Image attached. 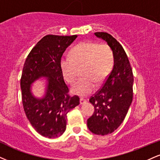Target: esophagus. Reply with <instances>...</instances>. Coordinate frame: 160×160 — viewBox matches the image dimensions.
<instances>
[{"label": "esophagus", "instance_id": "obj_1", "mask_svg": "<svg viewBox=\"0 0 160 160\" xmlns=\"http://www.w3.org/2000/svg\"><path fill=\"white\" fill-rule=\"evenodd\" d=\"M86 102H87V101H86V99H84V98H81L80 99V103L81 105H82V104H85V103H86Z\"/></svg>", "mask_w": 160, "mask_h": 160}]
</instances>
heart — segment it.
Returning a JSON list of instances; mask_svg holds the SVG:
<instances>
[{"label":"heart","instance_id":"b5f03b06","mask_svg":"<svg viewBox=\"0 0 160 160\" xmlns=\"http://www.w3.org/2000/svg\"><path fill=\"white\" fill-rule=\"evenodd\" d=\"M71 57H62L60 69L63 78L73 83L78 78V68L84 66L85 77L73 85L72 93L86 96L93 92L95 82L101 84L110 74L114 65V55L108 45L84 41L77 45L71 51Z\"/></svg>","mask_w":160,"mask_h":160}]
</instances>
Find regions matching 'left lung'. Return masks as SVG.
<instances>
[{
    "mask_svg": "<svg viewBox=\"0 0 160 160\" xmlns=\"http://www.w3.org/2000/svg\"><path fill=\"white\" fill-rule=\"evenodd\" d=\"M111 48L114 65L103 87L91 97L89 102L95 107L93 115L87 120L92 133L104 136L114 132L120 126L132 101L133 75L124 48L110 34L95 32Z\"/></svg>",
    "mask_w": 160,
    "mask_h": 160,
    "instance_id": "obj_1",
    "label": "left lung"
}]
</instances>
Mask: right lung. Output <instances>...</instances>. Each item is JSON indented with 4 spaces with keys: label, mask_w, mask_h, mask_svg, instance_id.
<instances>
[{
    "label": "right lung",
    "mask_w": 160,
    "mask_h": 160,
    "mask_svg": "<svg viewBox=\"0 0 160 160\" xmlns=\"http://www.w3.org/2000/svg\"><path fill=\"white\" fill-rule=\"evenodd\" d=\"M78 37L47 35L30 52L21 78L22 103L27 118L40 135L50 138L62 135L66 129L67 113L80 103L78 96L68 95L60 69L62 56ZM46 80L45 94L37 98L32 84L39 78Z\"/></svg>",
    "instance_id": "right-lung-1"
}]
</instances>
